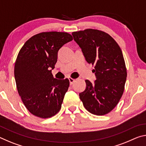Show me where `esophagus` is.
Masks as SVG:
<instances>
[{"mask_svg":"<svg viewBox=\"0 0 146 146\" xmlns=\"http://www.w3.org/2000/svg\"><path fill=\"white\" fill-rule=\"evenodd\" d=\"M69 80H70V85H72L74 83V82H75V79H73V78H69Z\"/></svg>","mask_w":146,"mask_h":146,"instance_id":"obj_1","label":"esophagus"}]
</instances>
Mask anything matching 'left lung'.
I'll return each mask as SVG.
<instances>
[{"mask_svg":"<svg viewBox=\"0 0 146 146\" xmlns=\"http://www.w3.org/2000/svg\"><path fill=\"white\" fill-rule=\"evenodd\" d=\"M86 60L95 66L96 80H86L79 93L84 108L96 115H104L115 108L124 90L127 71L119 46L110 35L97 29L73 32Z\"/></svg>","mask_w":146,"mask_h":146,"instance_id":"8db88e82","label":"left lung"}]
</instances>
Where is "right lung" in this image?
Listing matches in <instances>:
<instances>
[{
    "instance_id": "add662e5",
    "label": "right lung",
    "mask_w": 146,
    "mask_h": 146,
    "mask_svg": "<svg viewBox=\"0 0 146 146\" xmlns=\"http://www.w3.org/2000/svg\"><path fill=\"white\" fill-rule=\"evenodd\" d=\"M72 40L65 32H43L27 40L19 51L14 69L17 88L24 106L36 117L50 118L60 110L70 81L55 78L51 71L59 49Z\"/></svg>"
}]
</instances>
